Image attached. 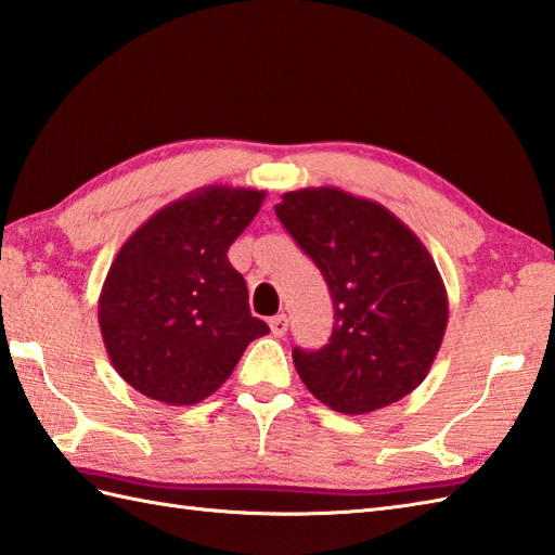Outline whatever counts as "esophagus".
<instances>
[{"label": "esophagus", "mask_w": 555, "mask_h": 555, "mask_svg": "<svg viewBox=\"0 0 555 555\" xmlns=\"http://www.w3.org/2000/svg\"><path fill=\"white\" fill-rule=\"evenodd\" d=\"M268 325H270V332H273L275 337H282V335H285V332H287V327H289V320H287L285 313H280V315H275V318H270Z\"/></svg>", "instance_id": "34e87169"}]
</instances>
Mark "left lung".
Wrapping results in <instances>:
<instances>
[{
  "label": "left lung",
  "instance_id": "left-lung-1",
  "mask_svg": "<svg viewBox=\"0 0 555 555\" xmlns=\"http://www.w3.org/2000/svg\"><path fill=\"white\" fill-rule=\"evenodd\" d=\"M275 214L320 268L335 306L325 347L292 351L304 385L347 415L411 393L449 323L444 280L425 244L382 204L337 188L285 192Z\"/></svg>",
  "mask_w": 555,
  "mask_h": 555
}]
</instances>
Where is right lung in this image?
<instances>
[{"label":"right lung","instance_id":"obj_1","mask_svg":"<svg viewBox=\"0 0 555 555\" xmlns=\"http://www.w3.org/2000/svg\"><path fill=\"white\" fill-rule=\"evenodd\" d=\"M263 199L258 190L206 184L120 246L100 294V327L132 389L168 405L199 403L235 371L249 341L268 335L228 261Z\"/></svg>","mask_w":555,"mask_h":555}]
</instances>
